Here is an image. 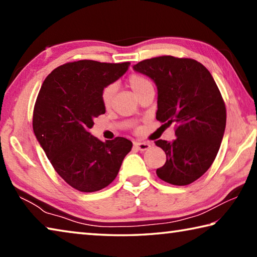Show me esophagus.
I'll list each match as a JSON object with an SVG mask.
<instances>
[{
	"instance_id": "34e87169",
	"label": "esophagus",
	"mask_w": 257,
	"mask_h": 257,
	"mask_svg": "<svg viewBox=\"0 0 257 257\" xmlns=\"http://www.w3.org/2000/svg\"><path fill=\"white\" fill-rule=\"evenodd\" d=\"M134 145H135V147H136L137 150L142 151V152L147 151L152 146V144H151V143H149V142H135Z\"/></svg>"
}]
</instances>
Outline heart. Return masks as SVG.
<instances>
[{"instance_id":"1","label":"heart","mask_w":257,"mask_h":257,"mask_svg":"<svg viewBox=\"0 0 257 257\" xmlns=\"http://www.w3.org/2000/svg\"><path fill=\"white\" fill-rule=\"evenodd\" d=\"M128 85L137 97L141 94L147 92V90H154V85L150 78H147L144 75H139V73H134V75L128 78ZM114 92V85H108L104 87L101 93V101L104 107H110Z\"/></svg>"}]
</instances>
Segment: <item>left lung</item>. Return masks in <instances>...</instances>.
<instances>
[{
	"label": "left lung",
	"instance_id": "left-lung-1",
	"mask_svg": "<svg viewBox=\"0 0 257 257\" xmlns=\"http://www.w3.org/2000/svg\"><path fill=\"white\" fill-rule=\"evenodd\" d=\"M133 68L158 87L156 119L176 125L175 141L155 142L167 154L156 175L171 185H189L208 170L222 142L227 112L220 90L210 71L193 59L164 55Z\"/></svg>",
	"mask_w": 257,
	"mask_h": 257
}]
</instances>
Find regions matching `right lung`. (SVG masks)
Returning <instances> with one entry per match:
<instances>
[{
    "instance_id": "right-lung-1",
    "label": "right lung",
    "mask_w": 257,
    "mask_h": 257,
    "mask_svg": "<svg viewBox=\"0 0 257 257\" xmlns=\"http://www.w3.org/2000/svg\"><path fill=\"white\" fill-rule=\"evenodd\" d=\"M129 62H69L45 78L35 103L33 129L54 170L82 193L105 188L118 176L133 143L116 137L102 142L90 135L94 119L105 113L104 87L118 80Z\"/></svg>"
}]
</instances>
